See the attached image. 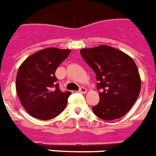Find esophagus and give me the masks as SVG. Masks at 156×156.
<instances>
[{
  "label": "esophagus",
  "mask_w": 156,
  "mask_h": 156,
  "mask_svg": "<svg viewBox=\"0 0 156 156\" xmlns=\"http://www.w3.org/2000/svg\"><path fill=\"white\" fill-rule=\"evenodd\" d=\"M87 89H86V88H85V87H81L80 88V89H79V90H78V91H79V92H80V93H86V92H87Z\"/></svg>",
  "instance_id": "34e87169"
}]
</instances>
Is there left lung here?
Returning a JSON list of instances; mask_svg holds the SVG:
<instances>
[{"label": "left lung", "mask_w": 156, "mask_h": 156, "mask_svg": "<svg viewBox=\"0 0 156 156\" xmlns=\"http://www.w3.org/2000/svg\"><path fill=\"white\" fill-rule=\"evenodd\" d=\"M80 55L96 74L100 90L99 103L92 108L94 114L103 120L122 118L136 101L141 88L133 58L107 45L82 48Z\"/></svg>", "instance_id": "1"}]
</instances>
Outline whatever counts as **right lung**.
Listing matches in <instances>:
<instances>
[{
    "label": "right lung",
    "mask_w": 156,
    "mask_h": 156,
    "mask_svg": "<svg viewBox=\"0 0 156 156\" xmlns=\"http://www.w3.org/2000/svg\"><path fill=\"white\" fill-rule=\"evenodd\" d=\"M69 53V49H42L26 58L19 67L16 80L17 96L34 118L48 120L65 110L71 92L60 90L55 71Z\"/></svg>",
    "instance_id": "add662e5"
}]
</instances>
